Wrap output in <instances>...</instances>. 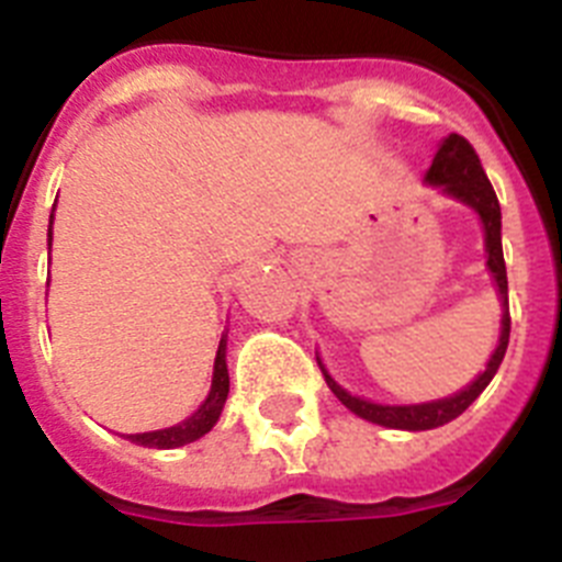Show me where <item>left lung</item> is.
<instances>
[{"instance_id":"1","label":"left lung","mask_w":562,"mask_h":562,"mask_svg":"<svg viewBox=\"0 0 562 562\" xmlns=\"http://www.w3.org/2000/svg\"><path fill=\"white\" fill-rule=\"evenodd\" d=\"M425 186L436 188L441 196L448 200L461 202L470 211L479 216L481 231H484V252H486V272L493 278L495 292H498L501 301V331L498 342H495V351L486 360L484 371H479L473 382H467L464 389L456 391L450 396H441V400L430 402H411V405H385V402L366 400V396L351 394L349 389H342L340 382L329 374V369L324 366L321 355H317V366L324 371L326 385L331 389V394L346 405L355 416L366 422H374L382 428L391 430H434L453 422L456 416L464 414L470 405L481 396V391L490 385V380L498 371L501 360L506 355V346H509V295H506V265H504V247H501V205L498 196H495L493 186L486 180L484 168H481L479 154L473 151V146L461 137V134H448L445 140L436 148V157L430 162V168L425 171Z\"/></svg>"}]
</instances>
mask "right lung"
Here are the masks:
<instances>
[{"label":"right lung","mask_w":562,"mask_h":562,"mask_svg":"<svg viewBox=\"0 0 562 562\" xmlns=\"http://www.w3.org/2000/svg\"><path fill=\"white\" fill-rule=\"evenodd\" d=\"M53 220H56V205H53V213H49L47 247H53ZM227 391H231V374H227V329H225L222 331L220 349H216V360H213L211 391H207V396L202 400L200 408L193 411L191 416H186L182 422H177V425H171V428L146 430V434H123V439L134 441V445H143V448H157V450H173V448H182V445H191V441L211 434L213 425L220 422L222 411H225Z\"/></svg>","instance_id":"obj_1"}]
</instances>
